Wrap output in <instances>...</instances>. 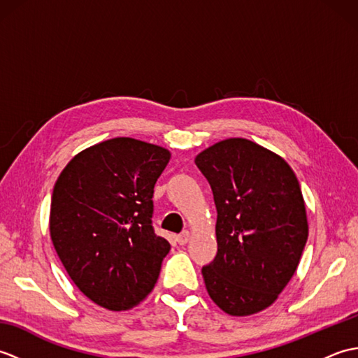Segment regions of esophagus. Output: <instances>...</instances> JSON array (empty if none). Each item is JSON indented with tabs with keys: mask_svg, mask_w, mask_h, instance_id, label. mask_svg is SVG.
Returning <instances> with one entry per match:
<instances>
[{
	"mask_svg": "<svg viewBox=\"0 0 358 358\" xmlns=\"http://www.w3.org/2000/svg\"><path fill=\"white\" fill-rule=\"evenodd\" d=\"M189 238H191V232L189 231H183L181 232L178 237H177V241H178V245H186V243L189 241Z\"/></svg>",
	"mask_w": 358,
	"mask_h": 358,
	"instance_id": "1",
	"label": "esophagus"
}]
</instances>
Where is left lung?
Returning a JSON list of instances; mask_svg holds the SVG:
<instances>
[{"label": "left lung", "mask_w": 358, "mask_h": 358, "mask_svg": "<svg viewBox=\"0 0 358 358\" xmlns=\"http://www.w3.org/2000/svg\"><path fill=\"white\" fill-rule=\"evenodd\" d=\"M217 208L214 262L201 273L210 299L231 315L271 306L292 278L308 240L305 200L283 158L245 138L196 155Z\"/></svg>", "instance_id": "8db88e82"}]
</instances>
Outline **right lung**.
Returning a JSON list of instances; mask_svg holds the SVG:
<instances>
[{
    "instance_id": "obj_1",
    "label": "right lung",
    "mask_w": 358,
    "mask_h": 358,
    "mask_svg": "<svg viewBox=\"0 0 358 358\" xmlns=\"http://www.w3.org/2000/svg\"><path fill=\"white\" fill-rule=\"evenodd\" d=\"M169 158L118 136L75 155L53 187V248L80 291L106 309L134 308L157 283L171 245L152 226V196Z\"/></svg>"
}]
</instances>
